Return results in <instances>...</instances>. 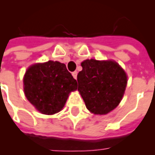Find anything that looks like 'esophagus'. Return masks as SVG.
Returning <instances> with one entry per match:
<instances>
[{
	"label": "esophagus",
	"instance_id": "esophagus-1",
	"mask_svg": "<svg viewBox=\"0 0 155 155\" xmlns=\"http://www.w3.org/2000/svg\"><path fill=\"white\" fill-rule=\"evenodd\" d=\"M72 75H73V77H74V79H76V78H77V71H74V72L72 73Z\"/></svg>",
	"mask_w": 155,
	"mask_h": 155
}]
</instances>
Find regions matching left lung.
<instances>
[{"label": "left lung", "mask_w": 155, "mask_h": 155, "mask_svg": "<svg viewBox=\"0 0 155 155\" xmlns=\"http://www.w3.org/2000/svg\"><path fill=\"white\" fill-rule=\"evenodd\" d=\"M79 72L78 91L94 114H106L119 105L127 85V74L114 61L85 60Z\"/></svg>", "instance_id": "1"}]
</instances>
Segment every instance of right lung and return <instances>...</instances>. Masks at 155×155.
Here are the masks:
<instances>
[{
	"instance_id": "obj_1",
	"label": "right lung",
	"mask_w": 155,
	"mask_h": 155,
	"mask_svg": "<svg viewBox=\"0 0 155 155\" xmlns=\"http://www.w3.org/2000/svg\"><path fill=\"white\" fill-rule=\"evenodd\" d=\"M25 97L44 114H54L63 109L71 91L77 90V81L65 64L49 61L31 65L23 79Z\"/></svg>"
}]
</instances>
